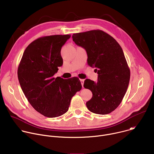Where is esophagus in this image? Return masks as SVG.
<instances>
[{"mask_svg":"<svg viewBox=\"0 0 154 154\" xmlns=\"http://www.w3.org/2000/svg\"><path fill=\"white\" fill-rule=\"evenodd\" d=\"M80 82H81V84H82V86H83V84H84V79H80Z\"/></svg>","mask_w":154,"mask_h":154,"instance_id":"esophagus-1","label":"esophagus"}]
</instances>
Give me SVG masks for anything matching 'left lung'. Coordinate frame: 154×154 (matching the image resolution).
Returning <instances> with one entry per match:
<instances>
[{"label": "left lung", "mask_w": 154, "mask_h": 154, "mask_svg": "<svg viewBox=\"0 0 154 154\" xmlns=\"http://www.w3.org/2000/svg\"><path fill=\"white\" fill-rule=\"evenodd\" d=\"M72 40L85 49L88 64L96 68L97 82L86 79L83 86L93 93L86 103L89 110L99 115L110 113L119 105L127 91L130 71L118 42L100 30L74 33Z\"/></svg>", "instance_id": "obj_1"}]
</instances>
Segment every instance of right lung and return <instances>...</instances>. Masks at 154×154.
<instances>
[{
  "label": "right lung",
  "mask_w": 154,
  "mask_h": 154,
  "mask_svg": "<svg viewBox=\"0 0 154 154\" xmlns=\"http://www.w3.org/2000/svg\"><path fill=\"white\" fill-rule=\"evenodd\" d=\"M70 35L39 38L26 49L17 69L20 87L36 111L48 118L68 110L71 100L82 89L79 78H54L63 64L61 49Z\"/></svg>",
  "instance_id": "obj_1"
}]
</instances>
